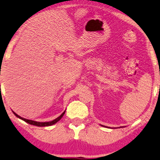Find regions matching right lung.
<instances>
[{
    "label": "right lung",
    "instance_id": "add662e5",
    "mask_svg": "<svg viewBox=\"0 0 160 160\" xmlns=\"http://www.w3.org/2000/svg\"><path fill=\"white\" fill-rule=\"evenodd\" d=\"M13 113H14V114L15 115L16 117H18V118H20V119H21L22 120H23V121H25L26 122H27V123H29V124H30V125H36V126H40V127H43V126H49V125H54V124H55L56 122H58V121H59L60 119L62 118V116H63L64 115V114H65V112H64L63 113H62V114L60 115V117H58V118H56L55 120H52V121H50V122H36V121H33V120H27V119H25V118H23V117H20L19 115H18L17 114H16L15 112H13Z\"/></svg>",
    "mask_w": 160,
    "mask_h": 160
}]
</instances>
